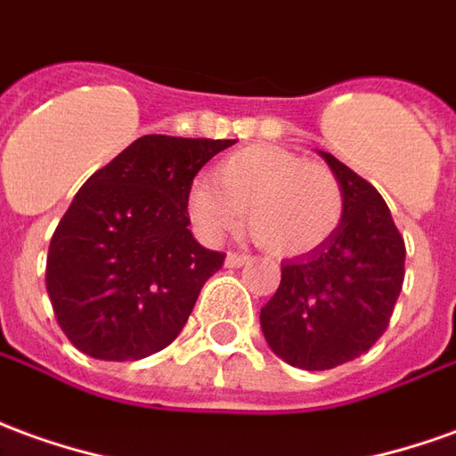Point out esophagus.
I'll list each match as a JSON object with an SVG mask.
<instances>
[{"label": "esophagus", "instance_id": "obj_1", "mask_svg": "<svg viewBox=\"0 0 456 456\" xmlns=\"http://www.w3.org/2000/svg\"><path fill=\"white\" fill-rule=\"evenodd\" d=\"M224 264H227V269H237V266H244V264H249V256H247V254H237V251H229L227 259H224Z\"/></svg>", "mask_w": 456, "mask_h": 456}]
</instances>
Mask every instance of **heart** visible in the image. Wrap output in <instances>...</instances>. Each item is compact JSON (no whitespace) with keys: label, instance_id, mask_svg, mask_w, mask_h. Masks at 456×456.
<instances>
[{"label":"heart","instance_id":"1","mask_svg":"<svg viewBox=\"0 0 456 456\" xmlns=\"http://www.w3.org/2000/svg\"><path fill=\"white\" fill-rule=\"evenodd\" d=\"M254 239L276 256H305L338 232L346 192L323 162L276 145H251L219 160L190 187V215L207 237L237 227L241 215Z\"/></svg>","mask_w":456,"mask_h":456}]
</instances>
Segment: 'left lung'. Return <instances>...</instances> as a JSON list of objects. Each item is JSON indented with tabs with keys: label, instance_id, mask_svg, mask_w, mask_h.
Instances as JSON below:
<instances>
[{
	"label": "left lung",
	"instance_id": "8db88e82",
	"mask_svg": "<svg viewBox=\"0 0 456 456\" xmlns=\"http://www.w3.org/2000/svg\"><path fill=\"white\" fill-rule=\"evenodd\" d=\"M321 155L343 184V222L321 249L281 261V283L259 316L273 353L304 370H330L370 350L405 281V239L380 192Z\"/></svg>",
	"mask_w": 456,
	"mask_h": 456
}]
</instances>
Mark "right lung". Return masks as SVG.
Instances as JSON below:
<instances>
[{"mask_svg": "<svg viewBox=\"0 0 456 456\" xmlns=\"http://www.w3.org/2000/svg\"><path fill=\"white\" fill-rule=\"evenodd\" d=\"M234 140L142 135L84 183L46 256L53 316L98 361L167 348L224 254L187 229L195 175Z\"/></svg>", "mask_w": 456, "mask_h": 456, "instance_id": "right-lung-1", "label": "right lung"}]
</instances>
